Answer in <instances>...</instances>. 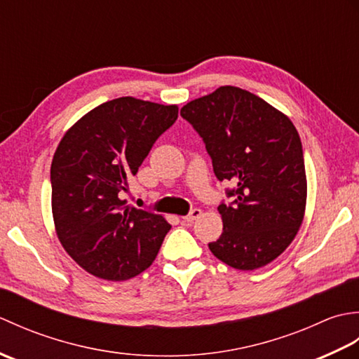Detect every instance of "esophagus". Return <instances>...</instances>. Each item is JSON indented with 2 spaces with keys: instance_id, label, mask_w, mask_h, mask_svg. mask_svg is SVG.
<instances>
[{
  "instance_id": "esophagus-1",
  "label": "esophagus",
  "mask_w": 359,
  "mask_h": 359,
  "mask_svg": "<svg viewBox=\"0 0 359 359\" xmlns=\"http://www.w3.org/2000/svg\"><path fill=\"white\" fill-rule=\"evenodd\" d=\"M201 215H202V211H201V210H197V208H194V210L189 211L188 215H187V216H184L182 219H184L185 222H193V220L199 219V217H201Z\"/></svg>"
}]
</instances>
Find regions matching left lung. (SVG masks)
I'll use <instances>...</instances> for the list:
<instances>
[{
    "label": "left lung",
    "mask_w": 359,
    "mask_h": 359,
    "mask_svg": "<svg viewBox=\"0 0 359 359\" xmlns=\"http://www.w3.org/2000/svg\"><path fill=\"white\" fill-rule=\"evenodd\" d=\"M180 116L202 137L216 177L234 185L220 202L224 231L211 253L236 270L274 261L299 230L307 201L302 143L294 125L234 86L189 102Z\"/></svg>",
    "instance_id": "obj_1"
}]
</instances>
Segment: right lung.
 Listing matches in <instances>:
<instances>
[{"mask_svg":"<svg viewBox=\"0 0 359 359\" xmlns=\"http://www.w3.org/2000/svg\"><path fill=\"white\" fill-rule=\"evenodd\" d=\"M175 104L114 98L81 117L60 142L50 166L58 239L81 269L126 280L154 262L171 225L120 196L152 144L177 120Z\"/></svg>","mask_w":359,"mask_h":359,"instance_id":"add662e5","label":"right lung"}]
</instances>
